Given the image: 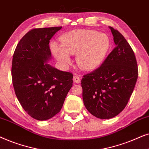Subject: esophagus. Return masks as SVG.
<instances>
[{
	"label": "esophagus",
	"instance_id": "esophagus-1",
	"mask_svg": "<svg viewBox=\"0 0 149 149\" xmlns=\"http://www.w3.org/2000/svg\"><path fill=\"white\" fill-rule=\"evenodd\" d=\"M73 80L75 83H80V77H79L78 76H77V75H74V76H73Z\"/></svg>",
	"mask_w": 149,
	"mask_h": 149
}]
</instances>
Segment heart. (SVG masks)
I'll use <instances>...</instances> for the list:
<instances>
[{"mask_svg": "<svg viewBox=\"0 0 149 149\" xmlns=\"http://www.w3.org/2000/svg\"><path fill=\"white\" fill-rule=\"evenodd\" d=\"M61 45L52 43L51 51L63 65L71 62L70 54H76L78 66L84 70L97 67L110 47L108 35L93 30H79L67 33L61 38Z\"/></svg>", "mask_w": 149, "mask_h": 149, "instance_id": "1", "label": "heart"}]
</instances>
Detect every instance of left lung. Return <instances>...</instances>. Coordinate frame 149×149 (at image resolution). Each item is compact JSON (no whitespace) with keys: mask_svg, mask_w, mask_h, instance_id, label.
Wrapping results in <instances>:
<instances>
[{"mask_svg":"<svg viewBox=\"0 0 149 149\" xmlns=\"http://www.w3.org/2000/svg\"><path fill=\"white\" fill-rule=\"evenodd\" d=\"M116 47L102 65L81 80L87 110L101 119L118 115L127 104L138 76V65L130 45L117 30L110 26Z\"/></svg>","mask_w":149,"mask_h":149,"instance_id":"1","label":"left lung"}]
</instances>
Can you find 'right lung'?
Returning a JSON list of instances; mask_svg holds the SVG:
<instances>
[{"mask_svg": "<svg viewBox=\"0 0 149 149\" xmlns=\"http://www.w3.org/2000/svg\"><path fill=\"white\" fill-rule=\"evenodd\" d=\"M62 26L33 29L17 43L11 76L16 97L26 112L45 120L60 112L73 84V74L47 63L52 54L49 43Z\"/></svg>", "mask_w": 149, "mask_h": 149, "instance_id": "obj_1", "label": "right lung"}]
</instances>
